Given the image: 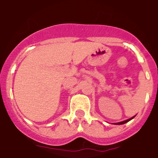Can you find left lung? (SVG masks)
<instances>
[{
    "instance_id": "8db88e82",
    "label": "left lung",
    "mask_w": 158,
    "mask_h": 158,
    "mask_svg": "<svg viewBox=\"0 0 158 158\" xmlns=\"http://www.w3.org/2000/svg\"><path fill=\"white\" fill-rule=\"evenodd\" d=\"M135 117V116H133L132 118H130V119H128V120H124V121H121V122H118V123H115V125H123V124H125V123H127L128 121H130V120H132V119H134V118Z\"/></svg>"
}]
</instances>
